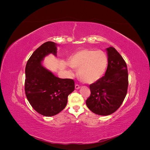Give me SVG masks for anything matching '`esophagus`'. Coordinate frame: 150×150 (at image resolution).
<instances>
[{
	"instance_id": "esophagus-1",
	"label": "esophagus",
	"mask_w": 150,
	"mask_h": 150,
	"mask_svg": "<svg viewBox=\"0 0 150 150\" xmlns=\"http://www.w3.org/2000/svg\"><path fill=\"white\" fill-rule=\"evenodd\" d=\"M80 88V86L78 84H76L75 85V89H79Z\"/></svg>"
}]
</instances>
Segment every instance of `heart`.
<instances>
[{"label":"heart","mask_w":150,"mask_h":150,"mask_svg":"<svg viewBox=\"0 0 150 150\" xmlns=\"http://www.w3.org/2000/svg\"><path fill=\"white\" fill-rule=\"evenodd\" d=\"M70 65L79 69V77L86 83H93L105 74L108 65V57L102 51L83 49L72 55Z\"/></svg>","instance_id":"1"}]
</instances>
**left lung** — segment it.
<instances>
[{"label": "left lung", "mask_w": 150, "mask_h": 150, "mask_svg": "<svg viewBox=\"0 0 150 150\" xmlns=\"http://www.w3.org/2000/svg\"><path fill=\"white\" fill-rule=\"evenodd\" d=\"M108 65L105 75L89 86L86 105L95 114L110 115L123 102L128 91V74L123 58L115 48L106 49Z\"/></svg>", "instance_id": "8db88e82"}]
</instances>
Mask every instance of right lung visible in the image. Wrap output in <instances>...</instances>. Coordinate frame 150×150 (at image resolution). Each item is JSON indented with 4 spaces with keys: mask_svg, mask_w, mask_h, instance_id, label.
<instances>
[{
    "mask_svg": "<svg viewBox=\"0 0 150 150\" xmlns=\"http://www.w3.org/2000/svg\"><path fill=\"white\" fill-rule=\"evenodd\" d=\"M57 56V44L44 43L32 54L25 66V93L29 103L39 114L54 116L65 108L67 97L74 90V81L61 79L44 67V58Z\"/></svg>",
    "mask_w": 150,
    "mask_h": 150,
    "instance_id": "add662e5",
    "label": "right lung"
}]
</instances>
